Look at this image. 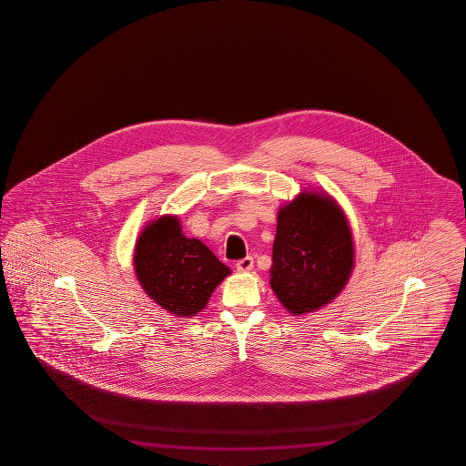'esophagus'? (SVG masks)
Returning <instances> with one entry per match:
<instances>
[{"mask_svg":"<svg viewBox=\"0 0 466 466\" xmlns=\"http://www.w3.org/2000/svg\"><path fill=\"white\" fill-rule=\"evenodd\" d=\"M254 268V259L251 256H248L245 259L238 260L237 270L238 272H249Z\"/></svg>","mask_w":466,"mask_h":466,"instance_id":"obj_1","label":"esophagus"}]
</instances>
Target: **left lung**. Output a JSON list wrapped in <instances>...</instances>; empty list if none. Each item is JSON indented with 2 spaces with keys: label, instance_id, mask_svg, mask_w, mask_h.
<instances>
[{
  "label": "left lung",
  "instance_id": "1",
  "mask_svg": "<svg viewBox=\"0 0 466 466\" xmlns=\"http://www.w3.org/2000/svg\"><path fill=\"white\" fill-rule=\"evenodd\" d=\"M348 217L324 190H301L277 213L270 289L293 316L331 303L354 270Z\"/></svg>",
  "mask_w": 466,
  "mask_h": 466
}]
</instances>
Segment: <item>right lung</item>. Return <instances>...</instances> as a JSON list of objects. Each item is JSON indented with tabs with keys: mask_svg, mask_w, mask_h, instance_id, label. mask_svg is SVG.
<instances>
[{
	"mask_svg": "<svg viewBox=\"0 0 466 466\" xmlns=\"http://www.w3.org/2000/svg\"><path fill=\"white\" fill-rule=\"evenodd\" d=\"M134 272L151 300L184 319L207 307L231 268L200 239L186 237L177 215H161L135 241Z\"/></svg>",
	"mask_w": 466,
	"mask_h": 466,
	"instance_id": "obj_1",
	"label": "right lung"
}]
</instances>
